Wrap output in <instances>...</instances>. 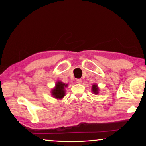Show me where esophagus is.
<instances>
[{
    "mask_svg": "<svg viewBox=\"0 0 146 146\" xmlns=\"http://www.w3.org/2000/svg\"><path fill=\"white\" fill-rule=\"evenodd\" d=\"M82 80H81V79H77V80H76V83L77 84H82Z\"/></svg>",
    "mask_w": 146,
    "mask_h": 146,
    "instance_id": "obj_1",
    "label": "esophagus"
}]
</instances>
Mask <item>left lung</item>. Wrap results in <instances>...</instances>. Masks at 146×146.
<instances>
[{
	"label": "left lung",
	"mask_w": 146,
	"mask_h": 146,
	"mask_svg": "<svg viewBox=\"0 0 146 146\" xmlns=\"http://www.w3.org/2000/svg\"><path fill=\"white\" fill-rule=\"evenodd\" d=\"M98 90H99V89H98V86L94 84L92 86V92L95 95H97V94H98Z\"/></svg>",
	"instance_id": "obj_1"
}]
</instances>
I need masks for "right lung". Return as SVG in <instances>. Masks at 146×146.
Here are the masks:
<instances>
[{"label": "right lung", "instance_id": "1", "mask_svg": "<svg viewBox=\"0 0 146 146\" xmlns=\"http://www.w3.org/2000/svg\"><path fill=\"white\" fill-rule=\"evenodd\" d=\"M68 84H66L61 81H58L56 82L55 87L51 91V94H52L53 97L58 99L62 98L65 96V88L67 87Z\"/></svg>", "mask_w": 146, "mask_h": 146}]
</instances>
